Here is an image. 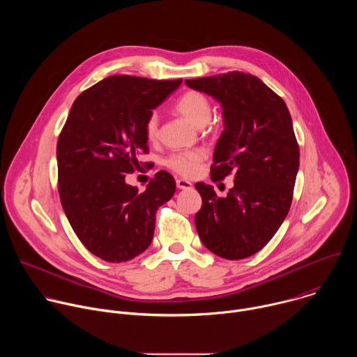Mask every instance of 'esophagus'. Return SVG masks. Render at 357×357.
Wrapping results in <instances>:
<instances>
[{"label": "esophagus", "instance_id": "esophagus-1", "mask_svg": "<svg viewBox=\"0 0 357 357\" xmlns=\"http://www.w3.org/2000/svg\"><path fill=\"white\" fill-rule=\"evenodd\" d=\"M176 186H178V189H190L192 183L186 179H176Z\"/></svg>", "mask_w": 357, "mask_h": 357}]
</instances>
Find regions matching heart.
Segmentation results:
<instances>
[{
	"mask_svg": "<svg viewBox=\"0 0 357 357\" xmlns=\"http://www.w3.org/2000/svg\"><path fill=\"white\" fill-rule=\"evenodd\" d=\"M175 110L185 116L195 126H205L212 116V105L208 96L197 90H188L175 101ZM160 131V117L154 112L148 116L144 124V132L148 141H155ZM205 160V152L202 149H188L172 152L164 161L165 167L182 176H193L200 162Z\"/></svg>",
	"mask_w": 357,
	"mask_h": 357,
	"instance_id": "b5f03b06",
	"label": "heart"
}]
</instances>
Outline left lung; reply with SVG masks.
I'll return each instance as SVG.
<instances>
[{
  "instance_id": "left-lung-1",
  "label": "left lung",
  "mask_w": 357,
  "mask_h": 357,
  "mask_svg": "<svg viewBox=\"0 0 357 357\" xmlns=\"http://www.w3.org/2000/svg\"><path fill=\"white\" fill-rule=\"evenodd\" d=\"M220 101L225 130L216 144L211 176L234 175V186L219 197L211 185H195L202 208L197 234L227 260L260 251L288 215L299 168V146L285 101L257 76L244 72L185 80Z\"/></svg>"
}]
</instances>
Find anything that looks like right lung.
Instances as JSON below:
<instances>
[{"label": "right lung", "instance_id": "add662e5", "mask_svg": "<svg viewBox=\"0 0 357 357\" xmlns=\"http://www.w3.org/2000/svg\"><path fill=\"white\" fill-rule=\"evenodd\" d=\"M181 83L110 76L80 93L70 109L56 145L58 190L73 231L101 260L123 263L145 251L158 208L175 193L167 171L144 192L127 185L126 175L148 154L145 120Z\"/></svg>", "mask_w": 357, "mask_h": 357}]
</instances>
